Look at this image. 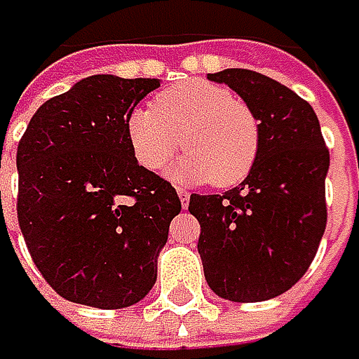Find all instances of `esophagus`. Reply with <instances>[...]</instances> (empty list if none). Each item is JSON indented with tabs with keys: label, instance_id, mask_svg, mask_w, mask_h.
<instances>
[{
	"label": "esophagus",
	"instance_id": "34e87169",
	"mask_svg": "<svg viewBox=\"0 0 359 359\" xmlns=\"http://www.w3.org/2000/svg\"><path fill=\"white\" fill-rule=\"evenodd\" d=\"M176 194H178V200H181V206L187 208V206H189V194H187L185 189H178Z\"/></svg>",
	"mask_w": 359,
	"mask_h": 359
}]
</instances>
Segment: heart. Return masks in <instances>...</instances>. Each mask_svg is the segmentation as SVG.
<instances>
[{
	"label": "heart",
	"instance_id": "heart-1",
	"mask_svg": "<svg viewBox=\"0 0 359 359\" xmlns=\"http://www.w3.org/2000/svg\"><path fill=\"white\" fill-rule=\"evenodd\" d=\"M136 161L161 170L183 147L176 174L215 187L241 183L259 153V121L234 91L210 81H185L155 95L153 108H136L125 121Z\"/></svg>",
	"mask_w": 359,
	"mask_h": 359
}]
</instances>
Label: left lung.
Masks as SVG:
<instances>
[{"label": "left lung", "instance_id": "obj_1", "mask_svg": "<svg viewBox=\"0 0 359 359\" xmlns=\"http://www.w3.org/2000/svg\"><path fill=\"white\" fill-rule=\"evenodd\" d=\"M208 79L234 89L255 112L259 153L238 187L191 194L204 276L225 300H270L304 276L321 243L330 151L311 104L285 85L241 67Z\"/></svg>", "mask_w": 359, "mask_h": 359}]
</instances>
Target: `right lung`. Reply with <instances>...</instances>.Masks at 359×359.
Instances as JSON below:
<instances>
[{
	"instance_id": "right-lung-1",
	"label": "right lung",
	"mask_w": 359,
	"mask_h": 359,
	"mask_svg": "<svg viewBox=\"0 0 359 359\" xmlns=\"http://www.w3.org/2000/svg\"><path fill=\"white\" fill-rule=\"evenodd\" d=\"M157 87V79L89 76L44 102L18 142L20 232L44 280L69 302L123 309L155 285L181 200L136 161L125 121Z\"/></svg>"
}]
</instances>
